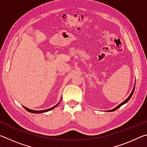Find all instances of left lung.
I'll use <instances>...</instances> for the list:
<instances>
[{
	"instance_id": "8db88e82",
	"label": "left lung",
	"mask_w": 147,
	"mask_h": 147,
	"mask_svg": "<svg viewBox=\"0 0 147 147\" xmlns=\"http://www.w3.org/2000/svg\"><path fill=\"white\" fill-rule=\"evenodd\" d=\"M135 86H136V85H134V88H133V89H132V91L131 92V93H130V96H129L127 98H126L125 100H124V102H122V103H121L120 104H119V105H118V106H117V107H115V108H113V109H111V110H109V111H109V112H110V111H115L116 109H117L118 108H120V107H121V106H123V104H124L125 103L127 102H128V100H130V98L131 97V96H132L133 93H134V89H135Z\"/></svg>"
}]
</instances>
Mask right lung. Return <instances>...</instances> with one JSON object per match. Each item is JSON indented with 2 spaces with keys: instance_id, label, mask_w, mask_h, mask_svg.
Segmentation results:
<instances>
[{
  "instance_id": "right-lung-1",
  "label": "right lung",
  "mask_w": 147,
  "mask_h": 147,
  "mask_svg": "<svg viewBox=\"0 0 147 147\" xmlns=\"http://www.w3.org/2000/svg\"><path fill=\"white\" fill-rule=\"evenodd\" d=\"M61 101V100H60ZM60 101L59 102L56 104V106H53V107H52V108H49V109H44V110H40V111H38V110H33V109H28V108H27L26 107H25V106H23L24 108V109H26V111H29V112H30V113H44V112H47V111H50V110H51V109H54L56 108V106H58V104L60 103Z\"/></svg>"
}]
</instances>
